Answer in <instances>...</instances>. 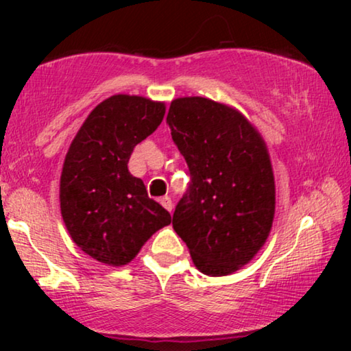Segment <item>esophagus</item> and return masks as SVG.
Wrapping results in <instances>:
<instances>
[{"mask_svg":"<svg viewBox=\"0 0 351 351\" xmlns=\"http://www.w3.org/2000/svg\"><path fill=\"white\" fill-rule=\"evenodd\" d=\"M160 203H161L162 208L171 213V210H172V199L169 198V196H162V198L160 199Z\"/></svg>","mask_w":351,"mask_h":351,"instance_id":"obj_1","label":"esophagus"}]
</instances>
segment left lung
I'll use <instances>...</instances> for the list:
<instances>
[{
    "label": "left lung",
    "mask_w": 351,
    "mask_h": 351,
    "mask_svg": "<svg viewBox=\"0 0 351 351\" xmlns=\"http://www.w3.org/2000/svg\"><path fill=\"white\" fill-rule=\"evenodd\" d=\"M166 123L190 174L172 227L198 270L237 271L263 246L275 215L265 142L241 113L204 97L172 100Z\"/></svg>",
    "instance_id": "left-lung-1"
}]
</instances>
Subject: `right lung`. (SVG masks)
Returning <instances> with one entry per match:
<instances>
[{"label": "right lung", "mask_w": 351, "mask_h": 351, "mask_svg": "<svg viewBox=\"0 0 351 351\" xmlns=\"http://www.w3.org/2000/svg\"><path fill=\"white\" fill-rule=\"evenodd\" d=\"M165 110L138 95H112L71 142L60 177L62 217L76 246L95 261L126 265L171 223V214L128 169L134 147L156 131Z\"/></svg>", "instance_id": "1"}]
</instances>
